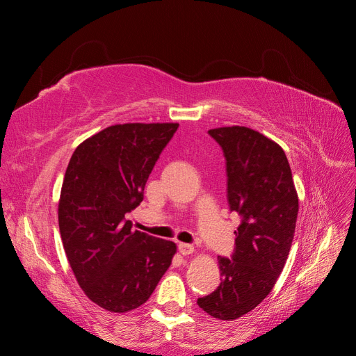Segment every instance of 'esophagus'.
Masks as SVG:
<instances>
[{
	"label": "esophagus",
	"instance_id": "esophagus-1",
	"mask_svg": "<svg viewBox=\"0 0 356 356\" xmlns=\"http://www.w3.org/2000/svg\"><path fill=\"white\" fill-rule=\"evenodd\" d=\"M178 251L182 254V255H190L195 252V246L190 245V243H182L179 242L178 243Z\"/></svg>",
	"mask_w": 356,
	"mask_h": 356
}]
</instances>
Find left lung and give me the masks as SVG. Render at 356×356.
<instances>
[{
    "instance_id": "obj_1",
    "label": "left lung",
    "mask_w": 356,
    "mask_h": 356,
    "mask_svg": "<svg viewBox=\"0 0 356 356\" xmlns=\"http://www.w3.org/2000/svg\"><path fill=\"white\" fill-rule=\"evenodd\" d=\"M227 172V202L238 212L234 250L218 257L221 284L197 298L208 315L233 321L270 294L293 243L298 197L284 149L250 127L211 129Z\"/></svg>"
}]
</instances>
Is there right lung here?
Instances as JSON below:
<instances>
[{
  "mask_svg": "<svg viewBox=\"0 0 356 356\" xmlns=\"http://www.w3.org/2000/svg\"><path fill=\"white\" fill-rule=\"evenodd\" d=\"M178 123L104 129L75 148L59 200V232L79 285L93 303L124 314L144 305L169 268L177 245L132 230L126 213Z\"/></svg>",
  "mask_w": 356,
  "mask_h": 356,
  "instance_id": "add662e5",
  "label": "right lung"
}]
</instances>
